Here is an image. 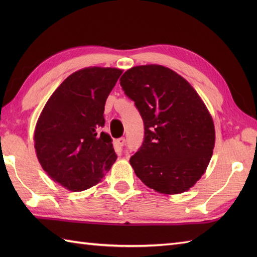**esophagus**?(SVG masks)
<instances>
[{
	"instance_id": "esophagus-1",
	"label": "esophagus",
	"mask_w": 257,
	"mask_h": 257,
	"mask_svg": "<svg viewBox=\"0 0 257 257\" xmlns=\"http://www.w3.org/2000/svg\"><path fill=\"white\" fill-rule=\"evenodd\" d=\"M124 143H125V139H124L123 137H121V138H119V139H117V144H118V145H119L120 147H123Z\"/></svg>"
}]
</instances>
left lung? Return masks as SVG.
Wrapping results in <instances>:
<instances>
[{"label": "left lung", "instance_id": "obj_1", "mask_svg": "<svg viewBox=\"0 0 257 257\" xmlns=\"http://www.w3.org/2000/svg\"><path fill=\"white\" fill-rule=\"evenodd\" d=\"M120 85L144 119L145 140L130 158L136 176L163 194L185 192L206 171L214 122L187 79L162 65L128 69Z\"/></svg>", "mask_w": 257, "mask_h": 257}]
</instances>
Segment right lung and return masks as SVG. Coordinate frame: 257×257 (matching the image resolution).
I'll return each instance as SVG.
<instances>
[{"mask_svg":"<svg viewBox=\"0 0 257 257\" xmlns=\"http://www.w3.org/2000/svg\"><path fill=\"white\" fill-rule=\"evenodd\" d=\"M121 69L86 67L69 75L53 92L37 119L34 147L47 176L79 192L101 182L117 156L100 132L103 110Z\"/></svg>","mask_w":257,"mask_h":257,"instance_id":"obj_1","label":"right lung"}]
</instances>
